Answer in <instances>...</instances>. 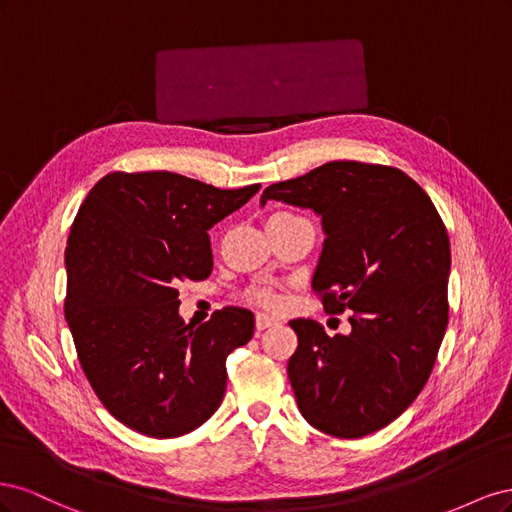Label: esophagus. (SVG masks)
<instances>
[{
	"instance_id": "esophagus-1",
	"label": "esophagus",
	"mask_w": 512,
	"mask_h": 512,
	"mask_svg": "<svg viewBox=\"0 0 512 512\" xmlns=\"http://www.w3.org/2000/svg\"><path fill=\"white\" fill-rule=\"evenodd\" d=\"M277 322H280V320L269 316V314H256V329L258 331H265V329L273 327V324H277Z\"/></svg>"
}]
</instances>
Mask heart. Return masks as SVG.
Masks as SVG:
<instances>
[{"mask_svg":"<svg viewBox=\"0 0 512 512\" xmlns=\"http://www.w3.org/2000/svg\"><path fill=\"white\" fill-rule=\"evenodd\" d=\"M292 218H297V215H292V213H275V215H271L269 222L292 220ZM247 299H250L256 305H262V307H277V305H280V297H277V294L273 290H269V288H254V290H250V294H247Z\"/></svg>","mask_w":512,"mask_h":512,"instance_id":"heart-1","label":"heart"}]
</instances>
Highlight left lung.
I'll use <instances>...</instances> for the list:
<instances>
[{
    "label": "left lung",
    "instance_id": "left-lung-1",
    "mask_svg": "<svg viewBox=\"0 0 512 512\" xmlns=\"http://www.w3.org/2000/svg\"><path fill=\"white\" fill-rule=\"evenodd\" d=\"M267 200L320 215L327 239L312 288L329 314L354 312L352 331L333 337L316 320H290L299 410L329 436L363 438L412 404L436 363L448 324L446 226L421 185L380 164L327 162L269 185Z\"/></svg>",
    "mask_w": 512,
    "mask_h": 512
}]
</instances>
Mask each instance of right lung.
<instances>
[{
  "label": "right lung",
  "instance_id": "obj_1",
  "mask_svg": "<svg viewBox=\"0 0 512 512\" xmlns=\"http://www.w3.org/2000/svg\"><path fill=\"white\" fill-rule=\"evenodd\" d=\"M258 190H218L166 170L111 173L76 213L66 320L91 389L130 429L179 438L220 408L226 359L252 339L254 314L224 307L200 327L185 324L177 286L207 280V230Z\"/></svg>",
  "mask_w": 512,
  "mask_h": 512
}]
</instances>
